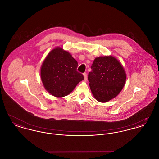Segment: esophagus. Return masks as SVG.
I'll use <instances>...</instances> for the list:
<instances>
[{"mask_svg":"<svg viewBox=\"0 0 159 159\" xmlns=\"http://www.w3.org/2000/svg\"><path fill=\"white\" fill-rule=\"evenodd\" d=\"M83 76H84V81H86V80H87V75H86V73H83Z\"/></svg>","mask_w":159,"mask_h":159,"instance_id":"esophagus-1","label":"esophagus"}]
</instances>
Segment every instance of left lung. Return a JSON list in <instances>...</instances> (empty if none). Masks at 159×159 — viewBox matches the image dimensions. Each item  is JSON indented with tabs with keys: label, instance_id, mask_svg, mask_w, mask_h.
Instances as JSON below:
<instances>
[{
	"label": "left lung",
	"instance_id": "8db88e82",
	"mask_svg": "<svg viewBox=\"0 0 159 159\" xmlns=\"http://www.w3.org/2000/svg\"><path fill=\"white\" fill-rule=\"evenodd\" d=\"M88 74L92 93L100 102H107L116 97L126 80V73L120 62L113 56L95 58Z\"/></svg>",
	"mask_w": 159,
	"mask_h": 159
}]
</instances>
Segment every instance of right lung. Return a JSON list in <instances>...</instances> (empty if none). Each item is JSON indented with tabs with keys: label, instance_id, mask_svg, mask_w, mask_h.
Instances as JSON below:
<instances>
[{
	"label": "right lung",
	"instance_id": "add662e5",
	"mask_svg": "<svg viewBox=\"0 0 159 159\" xmlns=\"http://www.w3.org/2000/svg\"><path fill=\"white\" fill-rule=\"evenodd\" d=\"M78 64L62 47L49 52L40 68V77L46 91L55 97L68 95L84 77L77 71Z\"/></svg>",
	"mask_w": 159,
	"mask_h": 159
}]
</instances>
